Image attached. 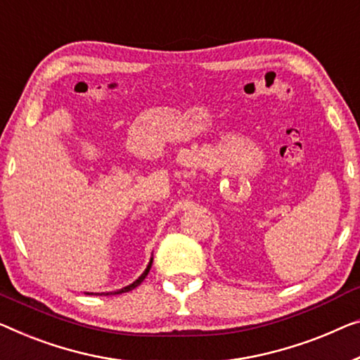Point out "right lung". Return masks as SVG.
<instances>
[{
    "instance_id": "right-lung-1",
    "label": "right lung",
    "mask_w": 360,
    "mask_h": 360,
    "mask_svg": "<svg viewBox=\"0 0 360 360\" xmlns=\"http://www.w3.org/2000/svg\"><path fill=\"white\" fill-rule=\"evenodd\" d=\"M152 264H153V257L152 259H150V262H148V265H147V268H146V271L142 273L141 276L137 278L136 281L134 283H131L129 284V286H124V288H121V289H117V291H112V292H85V294H122V292H129V291H132L134 288H137L139 284H141L143 280H146V276L148 275V271H150V268H152Z\"/></svg>"
}]
</instances>
